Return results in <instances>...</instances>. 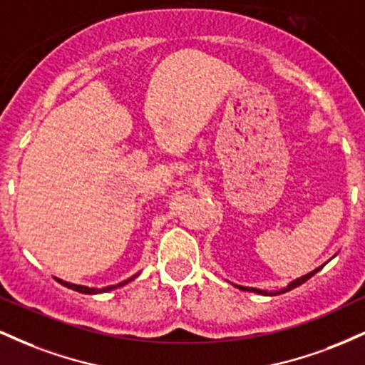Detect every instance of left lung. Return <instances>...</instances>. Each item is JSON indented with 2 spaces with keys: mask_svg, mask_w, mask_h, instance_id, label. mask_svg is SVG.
I'll list each match as a JSON object with an SVG mask.
<instances>
[{
  "mask_svg": "<svg viewBox=\"0 0 365 365\" xmlns=\"http://www.w3.org/2000/svg\"><path fill=\"white\" fill-rule=\"evenodd\" d=\"M322 266H324V264H322ZM321 266V267H322ZM321 267H317V269H314V271H311V273L309 274H305V276H302V278H299V279H295V282H292L290 284H288L287 288H283V290H279V292H264V290H257V288H249V287H240V284H237V288H240V290H247V292H254V293H261V295H279V293H284V292H290V290H293V288H297V287H300V284L302 283H305L307 282V279H311L314 274L317 273V271H321Z\"/></svg>",
  "mask_w": 365,
  "mask_h": 365,
  "instance_id": "obj_1",
  "label": "left lung"
}]
</instances>
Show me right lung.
Returning a JSON list of instances; mask_svg holds the SVG:
<instances>
[{
	"label": "right lung",
	"mask_w": 365,
	"mask_h": 365,
	"mask_svg": "<svg viewBox=\"0 0 365 365\" xmlns=\"http://www.w3.org/2000/svg\"><path fill=\"white\" fill-rule=\"evenodd\" d=\"M137 274H133L132 278H128V279H125V282H121V283H118V284H111V287H104V288H89V287H82V284H73V283H68V282H63V279H58V283H61L63 287H66V288H72V290H75V292H78V293H87V295H94V293H103V292H110V290H115V288H118V287H123V284H127L128 282H132L133 278H135Z\"/></svg>",
	"instance_id": "1"
}]
</instances>
